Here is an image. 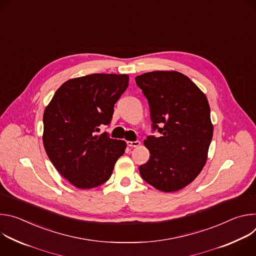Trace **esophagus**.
I'll return each mask as SVG.
<instances>
[{
    "label": "esophagus",
    "mask_w": 256,
    "mask_h": 256,
    "mask_svg": "<svg viewBox=\"0 0 256 256\" xmlns=\"http://www.w3.org/2000/svg\"><path fill=\"white\" fill-rule=\"evenodd\" d=\"M140 144V140L128 142V147H132V148H136V147H138Z\"/></svg>",
    "instance_id": "esophagus-1"
}]
</instances>
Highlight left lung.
Wrapping results in <instances>:
<instances>
[{
    "instance_id": "1",
    "label": "left lung",
    "mask_w": 256,
    "mask_h": 256,
    "mask_svg": "<svg viewBox=\"0 0 256 256\" xmlns=\"http://www.w3.org/2000/svg\"><path fill=\"white\" fill-rule=\"evenodd\" d=\"M136 83L148 99L153 130L162 134L144 140L150 158L140 166V176L164 192L182 190L208 160L214 126L206 96L176 70L144 72L136 77Z\"/></svg>"
}]
</instances>
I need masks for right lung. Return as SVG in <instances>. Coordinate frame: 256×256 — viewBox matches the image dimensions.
<instances>
[{
  "mask_svg": "<svg viewBox=\"0 0 256 256\" xmlns=\"http://www.w3.org/2000/svg\"><path fill=\"white\" fill-rule=\"evenodd\" d=\"M128 75L92 74L70 79L44 109L46 152L70 184L80 190L97 188L110 178L126 142L96 134L110 122L114 107L128 86Z\"/></svg>",
  "mask_w": 256,
  "mask_h": 256,
  "instance_id": "add662e5",
  "label": "right lung"
}]
</instances>
